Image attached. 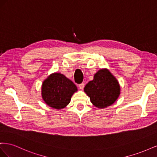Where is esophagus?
<instances>
[{"label": "esophagus", "instance_id": "1", "mask_svg": "<svg viewBox=\"0 0 157 157\" xmlns=\"http://www.w3.org/2000/svg\"><path fill=\"white\" fill-rule=\"evenodd\" d=\"M84 85H85V84L84 82H82V83H81V84L78 85V87L80 90H83V88L84 87Z\"/></svg>", "mask_w": 157, "mask_h": 157}]
</instances>
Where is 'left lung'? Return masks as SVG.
I'll use <instances>...</instances> for the list:
<instances>
[{
  "label": "left lung",
  "mask_w": 157,
  "mask_h": 157,
  "mask_svg": "<svg viewBox=\"0 0 157 157\" xmlns=\"http://www.w3.org/2000/svg\"><path fill=\"white\" fill-rule=\"evenodd\" d=\"M84 92L95 107L104 109L117 100L121 94V86L110 71L104 68L94 75V79L85 86Z\"/></svg>",
  "instance_id": "1"
}]
</instances>
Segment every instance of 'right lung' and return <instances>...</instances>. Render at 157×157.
Segmentation results:
<instances>
[{
  "instance_id": "1",
  "label": "right lung",
  "mask_w": 157,
  "mask_h": 157,
  "mask_svg": "<svg viewBox=\"0 0 157 157\" xmlns=\"http://www.w3.org/2000/svg\"><path fill=\"white\" fill-rule=\"evenodd\" d=\"M76 85L63 74H50L42 82L41 96L46 105L55 109H62L70 103L71 97L77 92Z\"/></svg>"
}]
</instances>
